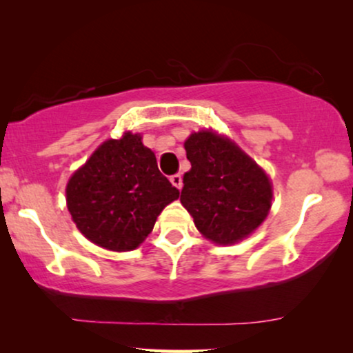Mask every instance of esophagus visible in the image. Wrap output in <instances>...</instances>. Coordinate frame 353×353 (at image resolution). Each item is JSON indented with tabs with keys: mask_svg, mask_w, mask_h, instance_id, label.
<instances>
[{
	"mask_svg": "<svg viewBox=\"0 0 353 353\" xmlns=\"http://www.w3.org/2000/svg\"><path fill=\"white\" fill-rule=\"evenodd\" d=\"M170 181H172L173 186L178 188V190H181V186H183V178H181L180 173H175V175H172V176H170Z\"/></svg>",
	"mask_w": 353,
	"mask_h": 353,
	"instance_id": "1",
	"label": "esophagus"
}]
</instances>
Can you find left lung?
Masks as SVG:
<instances>
[{
    "label": "left lung",
    "mask_w": 353,
    "mask_h": 353,
    "mask_svg": "<svg viewBox=\"0 0 353 353\" xmlns=\"http://www.w3.org/2000/svg\"><path fill=\"white\" fill-rule=\"evenodd\" d=\"M191 168L183 176L181 204L196 228L216 245L249 238L270 214L268 173L226 134L205 128L185 141Z\"/></svg>",
    "instance_id": "8db88e82"
}]
</instances>
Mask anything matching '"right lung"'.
<instances>
[{
    "label": "right lung",
    "instance_id": "right-lung-1",
    "mask_svg": "<svg viewBox=\"0 0 353 353\" xmlns=\"http://www.w3.org/2000/svg\"><path fill=\"white\" fill-rule=\"evenodd\" d=\"M180 191L159 172L141 133L101 143L65 186L67 210L90 243L128 252L144 243L161 212Z\"/></svg>",
    "mask_w": 353,
    "mask_h": 353
}]
</instances>
